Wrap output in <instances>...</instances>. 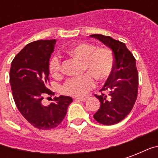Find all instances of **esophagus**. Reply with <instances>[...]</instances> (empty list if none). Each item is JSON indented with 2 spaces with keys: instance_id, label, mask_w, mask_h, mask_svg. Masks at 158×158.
Segmentation results:
<instances>
[{
  "instance_id": "esophagus-1",
  "label": "esophagus",
  "mask_w": 158,
  "mask_h": 158,
  "mask_svg": "<svg viewBox=\"0 0 158 158\" xmlns=\"http://www.w3.org/2000/svg\"><path fill=\"white\" fill-rule=\"evenodd\" d=\"M76 100H78V101H80V102H85L86 100H87V98L86 97H76L75 98Z\"/></svg>"
}]
</instances>
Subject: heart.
Instances as JSON below:
<instances>
[{
  "mask_svg": "<svg viewBox=\"0 0 158 158\" xmlns=\"http://www.w3.org/2000/svg\"><path fill=\"white\" fill-rule=\"evenodd\" d=\"M66 52L71 56L81 60L83 71L88 73L81 77L68 79L61 87L63 94L72 96H82L95 85L93 77L98 81H105L113 73L114 56L113 52L107 47L97 48L93 44L82 42L69 47ZM49 69L53 77H60L62 67L58 56H52L49 62Z\"/></svg>",
  "mask_w": 158,
  "mask_h": 158,
  "instance_id": "obj_1",
  "label": "heart"
}]
</instances>
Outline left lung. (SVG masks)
Segmentation results:
<instances>
[{
    "instance_id": "8db88e82",
    "label": "left lung",
    "mask_w": 158,
    "mask_h": 158,
    "mask_svg": "<svg viewBox=\"0 0 158 158\" xmlns=\"http://www.w3.org/2000/svg\"><path fill=\"white\" fill-rule=\"evenodd\" d=\"M90 37L108 46L114 56L113 73L100 90L103 93L96 95L101 106L94 114V118L100 123L113 125L125 118L135 103L139 85L135 58L123 42L97 34Z\"/></svg>"
}]
</instances>
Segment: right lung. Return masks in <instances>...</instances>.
Segmentation results:
<instances>
[{"label":"right lung","mask_w":158,"mask_h":158,"mask_svg":"<svg viewBox=\"0 0 158 158\" xmlns=\"http://www.w3.org/2000/svg\"><path fill=\"white\" fill-rule=\"evenodd\" d=\"M55 44L56 40L29 43L12 60L10 69V85L18 109L31 125L45 130L62 123L73 102L70 96H60L48 106L42 103L45 96L54 95L47 83L49 61Z\"/></svg>","instance_id":"add662e5"}]
</instances>
